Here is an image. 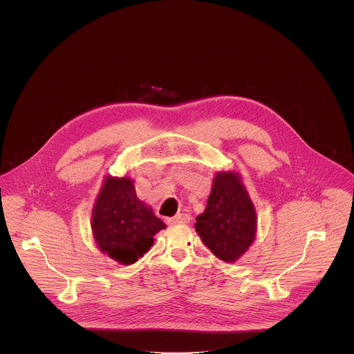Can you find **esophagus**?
I'll return each instance as SVG.
<instances>
[{"mask_svg":"<svg viewBox=\"0 0 354 354\" xmlns=\"http://www.w3.org/2000/svg\"><path fill=\"white\" fill-rule=\"evenodd\" d=\"M189 221H191V216H189L188 214H185V212L177 214L176 216H173V218L169 219L170 223H188Z\"/></svg>","mask_w":354,"mask_h":354,"instance_id":"34e87169","label":"esophagus"}]
</instances>
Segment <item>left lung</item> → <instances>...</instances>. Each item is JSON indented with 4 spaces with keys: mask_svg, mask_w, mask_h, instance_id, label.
Segmentation results:
<instances>
[{
    "mask_svg": "<svg viewBox=\"0 0 354 354\" xmlns=\"http://www.w3.org/2000/svg\"><path fill=\"white\" fill-rule=\"evenodd\" d=\"M195 229L204 245L223 261H234L252 244L256 214L252 202L234 173H218L205 211Z\"/></svg>",
    "mask_w": 354,
    "mask_h": 354,
    "instance_id": "1",
    "label": "left lung"
}]
</instances>
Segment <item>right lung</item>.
Segmentation results:
<instances>
[{
    "mask_svg": "<svg viewBox=\"0 0 354 354\" xmlns=\"http://www.w3.org/2000/svg\"><path fill=\"white\" fill-rule=\"evenodd\" d=\"M165 227L138 199L132 180H106L93 214V232L102 252L121 264H132L149 252L153 236Z\"/></svg>",
    "mask_w": 354,
    "mask_h": 354,
    "instance_id": "add662e5",
    "label": "right lung"
}]
</instances>
